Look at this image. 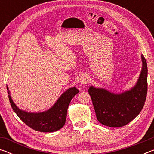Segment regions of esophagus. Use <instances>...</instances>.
<instances>
[{
  "mask_svg": "<svg viewBox=\"0 0 154 154\" xmlns=\"http://www.w3.org/2000/svg\"><path fill=\"white\" fill-rule=\"evenodd\" d=\"M80 82H81V83H82V84H83V85L87 84L88 82V78L85 76L82 77L80 79Z\"/></svg>",
  "mask_w": 154,
  "mask_h": 154,
  "instance_id": "esophagus-1",
  "label": "esophagus"
}]
</instances>
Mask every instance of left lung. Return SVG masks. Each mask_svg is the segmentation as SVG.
I'll list each match as a JSON object with an SVG mask.
<instances>
[{"mask_svg": "<svg viewBox=\"0 0 154 154\" xmlns=\"http://www.w3.org/2000/svg\"><path fill=\"white\" fill-rule=\"evenodd\" d=\"M142 69L139 79L131 89L119 94L104 88L90 86L88 92L92 98L96 118L103 125L122 127L136 118L145 105L147 92V64L141 55Z\"/></svg>", "mask_w": 154, "mask_h": 154, "instance_id": "1", "label": "left lung"}]
</instances>
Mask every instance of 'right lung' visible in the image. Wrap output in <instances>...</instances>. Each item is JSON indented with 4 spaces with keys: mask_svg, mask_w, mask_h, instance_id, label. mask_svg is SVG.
<instances>
[{
    "mask_svg": "<svg viewBox=\"0 0 154 154\" xmlns=\"http://www.w3.org/2000/svg\"><path fill=\"white\" fill-rule=\"evenodd\" d=\"M9 102L17 116L31 128L42 132H52L61 129L66 122L67 109L72 98L79 92V90L72 87L65 91L51 107L40 113H28L20 109L15 105L10 95L8 86Z\"/></svg>",
    "mask_w": 154,
    "mask_h": 154,
    "instance_id": "1",
    "label": "right lung"
}]
</instances>
